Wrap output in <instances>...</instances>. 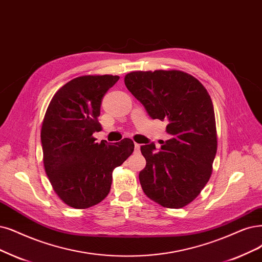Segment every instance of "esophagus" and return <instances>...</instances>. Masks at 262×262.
<instances>
[{"mask_svg": "<svg viewBox=\"0 0 262 262\" xmlns=\"http://www.w3.org/2000/svg\"><path fill=\"white\" fill-rule=\"evenodd\" d=\"M140 144L139 143H135V152H137V153H139L140 152Z\"/></svg>", "mask_w": 262, "mask_h": 262, "instance_id": "34e87169", "label": "esophagus"}]
</instances>
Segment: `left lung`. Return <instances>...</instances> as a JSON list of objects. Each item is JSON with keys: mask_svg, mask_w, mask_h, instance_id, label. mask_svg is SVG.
Here are the masks:
<instances>
[{"mask_svg": "<svg viewBox=\"0 0 262 262\" xmlns=\"http://www.w3.org/2000/svg\"><path fill=\"white\" fill-rule=\"evenodd\" d=\"M124 82L151 119L168 122L170 139L159 151L154 142L140 148L147 161L139 172L143 192L164 207L188 205L208 182L217 152L209 94L195 77L177 70L130 72Z\"/></svg>", "mask_w": 262, "mask_h": 262, "instance_id": "1", "label": "left lung"}]
</instances>
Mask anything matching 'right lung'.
I'll return each instance as SVG.
<instances>
[{"instance_id":"1","label":"right lung","mask_w":262,"mask_h":262,"mask_svg":"<svg viewBox=\"0 0 262 262\" xmlns=\"http://www.w3.org/2000/svg\"><path fill=\"white\" fill-rule=\"evenodd\" d=\"M118 75H85L64 84L46 110L41 130L44 167L55 192L67 205L89 208L110 192L112 171L134 151L124 138L95 142L103 96Z\"/></svg>"}]
</instances>
